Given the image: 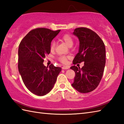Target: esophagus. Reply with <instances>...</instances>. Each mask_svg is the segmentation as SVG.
Wrapping results in <instances>:
<instances>
[{
  "instance_id": "34e87169",
  "label": "esophagus",
  "mask_w": 124,
  "mask_h": 124,
  "mask_svg": "<svg viewBox=\"0 0 124 124\" xmlns=\"http://www.w3.org/2000/svg\"><path fill=\"white\" fill-rule=\"evenodd\" d=\"M62 68V69H63V70L69 69V66H63Z\"/></svg>"
}]
</instances>
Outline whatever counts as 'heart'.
I'll return each mask as SVG.
<instances>
[{
  "mask_svg": "<svg viewBox=\"0 0 124 124\" xmlns=\"http://www.w3.org/2000/svg\"><path fill=\"white\" fill-rule=\"evenodd\" d=\"M62 40L63 41L65 44L67 45L68 47H71L73 45V40L72 38L69 35H64L62 36ZM55 47V42L52 41L51 44V46H50V49L51 51H54ZM59 60L61 62H62L63 63H65L67 62V57L65 56H61L59 57Z\"/></svg>",
  "mask_w": 124,
  "mask_h": 124,
  "instance_id": "1",
  "label": "heart"
}]
</instances>
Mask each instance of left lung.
I'll use <instances>...</instances> for the list:
<instances>
[{"mask_svg": "<svg viewBox=\"0 0 124 124\" xmlns=\"http://www.w3.org/2000/svg\"><path fill=\"white\" fill-rule=\"evenodd\" d=\"M73 35L79 41L78 53L73 60V63L84 62V65H73L70 68L75 72L72 86L81 93L94 90L101 81L106 64V47L101 38L89 29L78 28Z\"/></svg>", "mask_w": 124, "mask_h": 124, "instance_id": "1", "label": "left lung"}]
</instances>
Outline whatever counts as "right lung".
<instances>
[{
  "mask_svg": "<svg viewBox=\"0 0 124 124\" xmlns=\"http://www.w3.org/2000/svg\"><path fill=\"white\" fill-rule=\"evenodd\" d=\"M60 30L47 28L30 31L21 41L18 50V69L25 86L31 93L44 96L51 91L62 69L54 65L43 64L51 52V42Z\"/></svg>",
  "mask_w": 124,
  "mask_h": 124,
  "instance_id": "obj_1",
  "label": "right lung"
}]
</instances>
